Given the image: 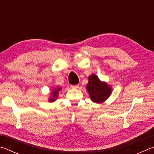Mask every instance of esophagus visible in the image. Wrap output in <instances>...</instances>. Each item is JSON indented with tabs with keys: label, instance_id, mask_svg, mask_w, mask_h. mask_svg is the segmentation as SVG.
Returning a JSON list of instances; mask_svg holds the SVG:
<instances>
[{
	"label": "esophagus",
	"instance_id": "34e87169",
	"mask_svg": "<svg viewBox=\"0 0 154 154\" xmlns=\"http://www.w3.org/2000/svg\"><path fill=\"white\" fill-rule=\"evenodd\" d=\"M78 86H79V85H71V88H77Z\"/></svg>",
	"mask_w": 154,
	"mask_h": 154
}]
</instances>
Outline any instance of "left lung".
Wrapping results in <instances>:
<instances>
[{
  "label": "left lung",
  "mask_w": 154,
  "mask_h": 154,
  "mask_svg": "<svg viewBox=\"0 0 154 154\" xmlns=\"http://www.w3.org/2000/svg\"><path fill=\"white\" fill-rule=\"evenodd\" d=\"M87 90L89 92L91 99L94 103H102L111 94V88L106 83H103L94 75L89 77Z\"/></svg>",
  "instance_id": "obj_1"
}]
</instances>
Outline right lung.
Segmentation results:
<instances>
[{
    "label": "right lung",
    "instance_id": "1",
    "mask_svg": "<svg viewBox=\"0 0 154 154\" xmlns=\"http://www.w3.org/2000/svg\"><path fill=\"white\" fill-rule=\"evenodd\" d=\"M61 88H58V89H56V90H54L53 93H52V96H53V98H51L50 100H49V101H54L55 100V99L57 98V96H58V93L60 91V90Z\"/></svg>",
    "mask_w": 154,
    "mask_h": 154
}]
</instances>
